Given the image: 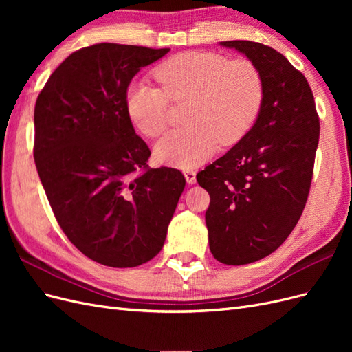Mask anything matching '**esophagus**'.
<instances>
[{
	"instance_id": "34e87169",
	"label": "esophagus",
	"mask_w": 352,
	"mask_h": 352,
	"mask_svg": "<svg viewBox=\"0 0 352 352\" xmlns=\"http://www.w3.org/2000/svg\"><path fill=\"white\" fill-rule=\"evenodd\" d=\"M185 179H186V182L189 184V185H194L195 182H197V173L194 172L192 168H188V170H185Z\"/></svg>"
}]
</instances>
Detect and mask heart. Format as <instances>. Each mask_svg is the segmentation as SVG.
Segmentation results:
<instances>
[{
	"mask_svg": "<svg viewBox=\"0 0 352 352\" xmlns=\"http://www.w3.org/2000/svg\"><path fill=\"white\" fill-rule=\"evenodd\" d=\"M154 76L162 89L132 85L126 109L144 135L155 138L168 120V100H190L186 129L160 140L154 154L160 163L190 168L204 163L217 150L239 142L261 111L264 80L251 60H229L216 52H182L163 61Z\"/></svg>",
	"mask_w": 352,
	"mask_h": 352,
	"instance_id": "heart-1",
	"label": "heart"
}]
</instances>
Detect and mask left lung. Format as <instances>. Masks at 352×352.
Instances as JSON below:
<instances>
[{"mask_svg":"<svg viewBox=\"0 0 352 352\" xmlns=\"http://www.w3.org/2000/svg\"><path fill=\"white\" fill-rule=\"evenodd\" d=\"M263 74L264 100L250 132L197 175L210 194V251L242 265L267 257L291 235L310 192L320 123L310 85L285 56L251 41H225Z\"/></svg>","mask_w":352,"mask_h":352,"instance_id":"8db88e82","label":"left lung"}]
</instances>
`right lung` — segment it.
<instances>
[{
	"label": "right lung",
	"mask_w": 352,
	"mask_h": 352,
	"mask_svg": "<svg viewBox=\"0 0 352 352\" xmlns=\"http://www.w3.org/2000/svg\"><path fill=\"white\" fill-rule=\"evenodd\" d=\"M168 48L95 44L70 54L35 104L34 157L60 228L82 254L109 267H136L162 251L186 180L150 168L135 133L127 87Z\"/></svg>",
	"instance_id": "add662e5"
}]
</instances>
